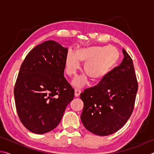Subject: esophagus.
I'll use <instances>...</instances> for the list:
<instances>
[{"instance_id": "obj_1", "label": "esophagus", "mask_w": 154, "mask_h": 154, "mask_svg": "<svg viewBox=\"0 0 154 154\" xmlns=\"http://www.w3.org/2000/svg\"><path fill=\"white\" fill-rule=\"evenodd\" d=\"M81 92H82V91L80 90H77V89H75V97H78L80 95Z\"/></svg>"}]
</instances>
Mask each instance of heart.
<instances>
[{
	"label": "heart",
	"instance_id": "heart-1",
	"mask_svg": "<svg viewBox=\"0 0 154 154\" xmlns=\"http://www.w3.org/2000/svg\"><path fill=\"white\" fill-rule=\"evenodd\" d=\"M119 58V52L113 46H94L79 48L75 53L69 51L64 59V70L69 77H73L80 69V61L85 62L83 71L93 82L104 79L116 66ZM88 83L85 75L75 79L72 84L81 88Z\"/></svg>",
	"mask_w": 154,
	"mask_h": 154
}]
</instances>
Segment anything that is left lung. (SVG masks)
<instances>
[{
	"instance_id": "left-lung-1",
	"label": "left lung",
	"mask_w": 154,
	"mask_h": 154,
	"mask_svg": "<svg viewBox=\"0 0 154 154\" xmlns=\"http://www.w3.org/2000/svg\"><path fill=\"white\" fill-rule=\"evenodd\" d=\"M124 59L95 86L80 94L81 119L85 128L99 136L119 130L133 111L138 82L132 60L124 49Z\"/></svg>"
}]
</instances>
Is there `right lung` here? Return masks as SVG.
<instances>
[{
	"mask_svg": "<svg viewBox=\"0 0 154 154\" xmlns=\"http://www.w3.org/2000/svg\"><path fill=\"white\" fill-rule=\"evenodd\" d=\"M68 49L54 41L39 44L26 56L14 87L21 122L36 134L58 126L75 91L64 77Z\"/></svg>",
	"mask_w": 154,
	"mask_h": 154,
	"instance_id": "obj_1",
	"label": "right lung"
}]
</instances>
